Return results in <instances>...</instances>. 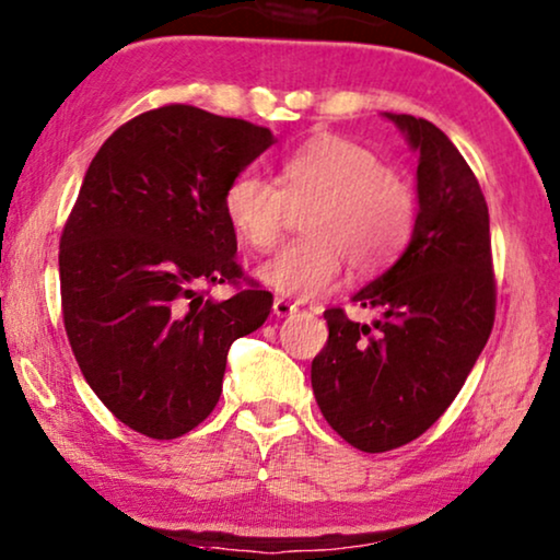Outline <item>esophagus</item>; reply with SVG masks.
Here are the masks:
<instances>
[{"label":"esophagus","mask_w":560,"mask_h":560,"mask_svg":"<svg viewBox=\"0 0 560 560\" xmlns=\"http://www.w3.org/2000/svg\"><path fill=\"white\" fill-rule=\"evenodd\" d=\"M294 312H296L294 302H289V299H283V296L273 299V314H277V317H289V314H294Z\"/></svg>","instance_id":"34e87169"}]
</instances>
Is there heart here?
<instances>
[{"label":"heart","instance_id":"1","mask_svg":"<svg viewBox=\"0 0 560 560\" xmlns=\"http://www.w3.org/2000/svg\"><path fill=\"white\" fill-rule=\"evenodd\" d=\"M304 202V238L258 266V279L291 299L325 294L348 264L355 273L385 269L416 225V198L406 179L373 149L337 133H317L283 156L279 187L250 172L235 177L225 187L223 212L241 243L269 250L289 205Z\"/></svg>","mask_w":560,"mask_h":560}]
</instances>
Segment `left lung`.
<instances>
[{"label": "left lung", "mask_w": 560, "mask_h": 560, "mask_svg": "<svg viewBox=\"0 0 560 560\" xmlns=\"http://www.w3.org/2000/svg\"><path fill=\"white\" fill-rule=\"evenodd\" d=\"M419 152V212L404 256L352 302L362 325L325 312L329 337L312 390L329 427L360 452L419 439L452 406L494 325L490 212L469 164L427 119L385 114Z\"/></svg>", "instance_id": "1"}]
</instances>
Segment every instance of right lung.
I'll list each match as a JSON object with an SVG mask.
<instances>
[{"instance_id": "obj_1", "label": "right lung", "mask_w": 560, "mask_h": 560, "mask_svg": "<svg viewBox=\"0 0 560 560\" xmlns=\"http://www.w3.org/2000/svg\"><path fill=\"white\" fill-rule=\"evenodd\" d=\"M271 144L264 126L170 104L119 126L85 172L60 238L62 322L101 404L149 439L208 419L231 345L269 317L223 195ZM218 282L240 291L218 303Z\"/></svg>"}]
</instances>
